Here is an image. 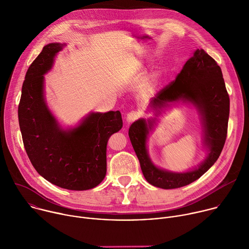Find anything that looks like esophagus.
<instances>
[{
    "instance_id": "34e87169",
    "label": "esophagus",
    "mask_w": 249,
    "mask_h": 249,
    "mask_svg": "<svg viewBox=\"0 0 249 249\" xmlns=\"http://www.w3.org/2000/svg\"><path fill=\"white\" fill-rule=\"evenodd\" d=\"M140 117H141V113L139 111H130L127 114V121L129 123H131V122H134V121L138 120Z\"/></svg>"
}]
</instances>
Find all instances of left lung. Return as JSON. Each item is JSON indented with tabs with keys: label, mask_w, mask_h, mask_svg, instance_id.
<instances>
[{
	"label": "left lung",
	"mask_w": 249,
	"mask_h": 249,
	"mask_svg": "<svg viewBox=\"0 0 249 249\" xmlns=\"http://www.w3.org/2000/svg\"><path fill=\"white\" fill-rule=\"evenodd\" d=\"M178 99L191 101L202 115L209 154L197 169L174 173L160 169L152 163L146 141L155 120H150L148 125L144 119H140L129 128V138L146 180L162 189L179 188L200 178L217 161L227 139L230 96L220 66L203 49L194 51L175 80L153 97L151 107L159 109L167 102Z\"/></svg>",
	"instance_id": "left-lung-1"
}]
</instances>
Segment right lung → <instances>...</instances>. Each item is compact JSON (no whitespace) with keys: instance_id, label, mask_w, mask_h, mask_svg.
<instances>
[{"instance_id":"obj_1","label":"right lung","mask_w":249,"mask_h":249,"mask_svg":"<svg viewBox=\"0 0 249 249\" xmlns=\"http://www.w3.org/2000/svg\"><path fill=\"white\" fill-rule=\"evenodd\" d=\"M62 46H44L29 66L18 104V123L25 152L42 177L61 188L88 190L105 177L106 146L123 122L117 110L91 113L70 131L59 127L43 98V75Z\"/></svg>"}]
</instances>
